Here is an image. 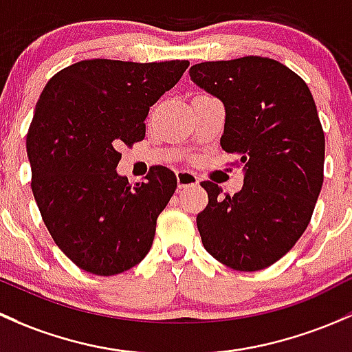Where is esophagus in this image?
<instances>
[{
    "instance_id": "obj_1",
    "label": "esophagus",
    "mask_w": 352,
    "mask_h": 352,
    "mask_svg": "<svg viewBox=\"0 0 352 352\" xmlns=\"http://www.w3.org/2000/svg\"><path fill=\"white\" fill-rule=\"evenodd\" d=\"M176 179H177V186L179 188H186V186H195L198 184V177L195 173L186 171V169H181V171L176 173Z\"/></svg>"
}]
</instances>
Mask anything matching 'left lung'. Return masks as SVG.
Listing matches in <instances>:
<instances>
[{
  "label": "left lung",
  "instance_id": "obj_1",
  "mask_svg": "<svg viewBox=\"0 0 352 352\" xmlns=\"http://www.w3.org/2000/svg\"><path fill=\"white\" fill-rule=\"evenodd\" d=\"M190 76L222 100L220 146L244 168V186L232 197L201 181L203 248L232 270H264L302 237L324 183L325 137L314 96L298 74L267 57L200 63Z\"/></svg>",
  "mask_w": 352,
  "mask_h": 352
}]
</instances>
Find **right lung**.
Returning <instances> with one entry per match:
<instances>
[{
  "label": "right lung",
  "mask_w": 352,
  "mask_h": 352,
  "mask_svg": "<svg viewBox=\"0 0 352 352\" xmlns=\"http://www.w3.org/2000/svg\"><path fill=\"white\" fill-rule=\"evenodd\" d=\"M188 66L81 60L43 88L27 133L32 191L54 242L81 270L113 276L149 252L176 176L152 166L147 181L132 186L115 171L118 147L146 137L149 107Z\"/></svg>",
  "instance_id": "obj_1"
}]
</instances>
